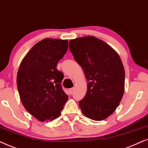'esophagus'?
Returning <instances> with one entry per match:
<instances>
[{
	"mask_svg": "<svg viewBox=\"0 0 148 148\" xmlns=\"http://www.w3.org/2000/svg\"><path fill=\"white\" fill-rule=\"evenodd\" d=\"M74 88H71L70 90H69V91H70V95H72L73 92H74Z\"/></svg>",
	"mask_w": 148,
	"mask_h": 148,
	"instance_id": "obj_1",
	"label": "esophagus"
}]
</instances>
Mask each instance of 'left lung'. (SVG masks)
Returning a JSON list of instances; mask_svg holds the SVG:
<instances>
[{
  "label": "left lung",
  "instance_id": "left-lung-1",
  "mask_svg": "<svg viewBox=\"0 0 148 148\" xmlns=\"http://www.w3.org/2000/svg\"><path fill=\"white\" fill-rule=\"evenodd\" d=\"M69 48L88 82L85 96L78 102L82 113L93 121L106 119L119 106L125 91V69L119 54L90 36L71 40Z\"/></svg>",
  "mask_w": 148,
  "mask_h": 148
}]
</instances>
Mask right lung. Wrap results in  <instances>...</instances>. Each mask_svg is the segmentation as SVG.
Listing matches in <instances>:
<instances>
[{"label":"right lung","mask_w":148,"mask_h":148,"mask_svg":"<svg viewBox=\"0 0 148 148\" xmlns=\"http://www.w3.org/2000/svg\"><path fill=\"white\" fill-rule=\"evenodd\" d=\"M68 47L67 40L43 39L21 62L17 76L19 97L27 111L40 121L58 118L68 99L61 85L64 74L57 69Z\"/></svg>","instance_id":"obj_1"}]
</instances>
